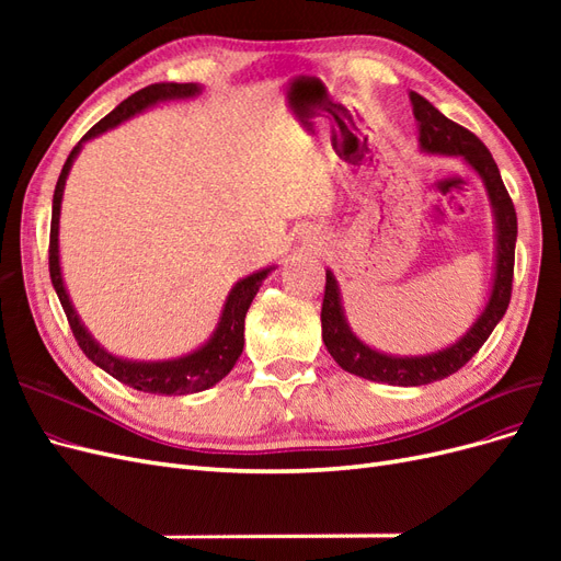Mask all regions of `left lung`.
Returning <instances> with one entry per match:
<instances>
[{
    "instance_id": "8db88e82",
    "label": "left lung",
    "mask_w": 561,
    "mask_h": 561,
    "mask_svg": "<svg viewBox=\"0 0 561 561\" xmlns=\"http://www.w3.org/2000/svg\"><path fill=\"white\" fill-rule=\"evenodd\" d=\"M414 116L419 122V145L431 154L461 157L478 173L486 186V194L496 217V276L494 290H491L486 309L474 320V325L458 339L449 348H443L428 355H410V358H396L363 344L348 328L344 318L342 299H339V285L332 271L325 274V297H322V342H325L332 358L339 367L351 371L355 377L369 381H381L390 386H423L445 379L461 369L474 353L482 348L505 316L507 304L513 295V274H515V241H517V213L513 198L507 194L501 180L499 165L491 151L478 135L468 128L458 126L443 112L435 110L426 98L410 93Z\"/></svg>"
}]
</instances>
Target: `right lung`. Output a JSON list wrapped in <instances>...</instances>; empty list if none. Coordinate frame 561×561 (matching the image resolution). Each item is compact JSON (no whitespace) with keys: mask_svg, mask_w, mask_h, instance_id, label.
<instances>
[{"mask_svg":"<svg viewBox=\"0 0 561 561\" xmlns=\"http://www.w3.org/2000/svg\"><path fill=\"white\" fill-rule=\"evenodd\" d=\"M198 91H201V87H196V83H151V87L126 98L124 103L114 107L105 118H100V122L77 142V147L70 151V157H67L62 171H60V178H58V184H56V192H54V215H50V241H48L50 283H54V287H56V295L62 304V311L67 316V322H70V330L77 339L79 348L87 353V358L91 363H95L100 369H105L107 375H112L116 381H122L135 390H145V393H157V396L198 393V390H206L229 375L236 360H239V355L243 353L245 313L250 309L254 295H257L262 280L268 276V271L274 266L262 268V271H257V274H252L233 285V290L229 293V297L225 301L222 318H219V322H217V330L208 339V344H203L198 351L184 355V358L163 360V363H133V360L116 358V355L107 353L103 346H100L89 334V330L81 325L72 301L65 293L62 274H60V257H58L60 201H62L67 173H70V168H72L83 142L95 138V135H100V133L118 126L138 112L161 103V100L192 98Z\"/></svg>","mask_w":561,"mask_h":561,"instance_id":"add662e5","label":"right lung"}]
</instances>
